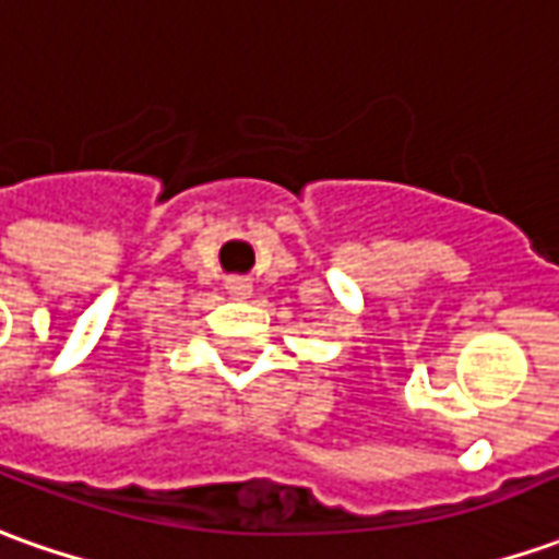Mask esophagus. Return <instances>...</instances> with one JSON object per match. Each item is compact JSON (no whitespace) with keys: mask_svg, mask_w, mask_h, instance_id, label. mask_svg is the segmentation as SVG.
<instances>
[{"mask_svg":"<svg viewBox=\"0 0 559 559\" xmlns=\"http://www.w3.org/2000/svg\"><path fill=\"white\" fill-rule=\"evenodd\" d=\"M226 294H229L231 299H248V296L253 294V284H250L248 278H229L226 281Z\"/></svg>","mask_w":559,"mask_h":559,"instance_id":"obj_1","label":"esophagus"}]
</instances>
